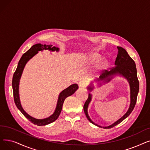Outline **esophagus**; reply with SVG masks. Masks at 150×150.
I'll list each match as a JSON object with an SVG mask.
<instances>
[{
  "instance_id": "1",
  "label": "esophagus",
  "mask_w": 150,
  "mask_h": 150,
  "mask_svg": "<svg viewBox=\"0 0 150 150\" xmlns=\"http://www.w3.org/2000/svg\"><path fill=\"white\" fill-rule=\"evenodd\" d=\"M79 86L80 88H84V87H86V83L84 81H83V80L80 81L79 82Z\"/></svg>"
}]
</instances>
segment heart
Here are the masks:
<instances>
[{
	"mask_svg": "<svg viewBox=\"0 0 150 150\" xmlns=\"http://www.w3.org/2000/svg\"><path fill=\"white\" fill-rule=\"evenodd\" d=\"M91 59L93 62L98 61L100 59V56H99L98 54H94L92 57H91ZM102 66H103V65H102Z\"/></svg>",
	"mask_w": 150,
	"mask_h": 150,
	"instance_id": "1",
	"label": "heart"
}]
</instances>
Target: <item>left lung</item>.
<instances>
[{
	"label": "left lung",
	"instance_id": "obj_1",
	"mask_svg": "<svg viewBox=\"0 0 150 150\" xmlns=\"http://www.w3.org/2000/svg\"><path fill=\"white\" fill-rule=\"evenodd\" d=\"M117 48L118 50V53L117 54V57L115 61V64L116 66L112 68L110 71L105 70L103 71V73L100 75V79L99 80H105V81H109L111 80L112 77H110V76L116 75V74H120L122 75L124 77L128 80L130 87H131V104H130V107L128 110L127 113L124 115L122 118L118 120L116 122L113 123V125H110L108 127H103L104 129H110L118 125L119 123L122 122L125 118L131 113L132 110H134L135 105L137 102V97L139 93V81L137 75V69L135 66V63L132 58L129 56L127 51L120 47H117ZM89 90H92L93 88L91 87H88ZM91 100V95L89 94L88 98L86 101L84 103L83 106V110L84 113L86 115V118L93 125H96L100 127H102L100 126H98L95 124L90 118L88 114V107L89 102Z\"/></svg>",
	"mask_w": 150,
	"mask_h": 150
}]
</instances>
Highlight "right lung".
Masks as SVG:
<instances>
[{"label": "right lung", "mask_w": 150, "mask_h": 150, "mask_svg": "<svg viewBox=\"0 0 150 150\" xmlns=\"http://www.w3.org/2000/svg\"><path fill=\"white\" fill-rule=\"evenodd\" d=\"M43 50H48L52 51H55V50L59 51V48H56V47H53L51 45H43L40 43H37L33 45V46H32L28 51H26L24 54H23V55L21 57L20 60H19L18 62L17 68L15 71L13 76V80H12V88H13V91L14 101L17 108L20 110V112L24 115V116L25 117V118H26L28 120H29L32 123H33L34 125L37 126L47 125L56 120L61 113L64 100L66 99V97L72 95L77 90V89L79 88V86H78L77 84H71V85H70L69 87H68L66 89L63 90L60 93L59 98H58L55 112L53 115L47 118H45L42 120L35 119L34 118H32V116L29 115L24 111L21 107L20 100H19V79H20L21 76L22 75L23 71L25 64L27 63V62L30 59V58H32L35 54H36L38 53V51H42Z\"/></svg>", "instance_id": "add662e5"}]
</instances>
